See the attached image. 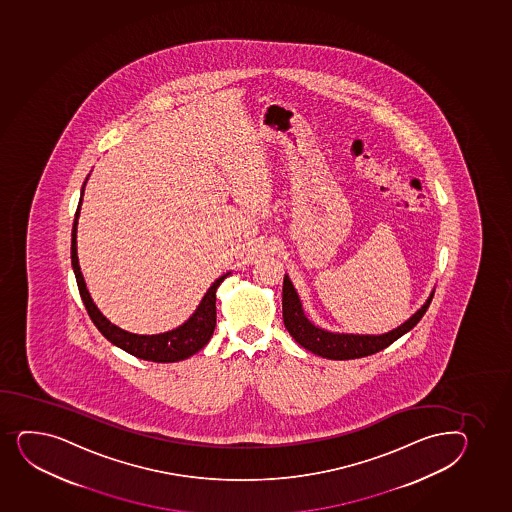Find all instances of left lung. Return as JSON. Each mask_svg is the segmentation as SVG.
Instances as JSON below:
<instances>
[{
    "instance_id": "left-lung-1",
    "label": "left lung",
    "mask_w": 512,
    "mask_h": 512,
    "mask_svg": "<svg viewBox=\"0 0 512 512\" xmlns=\"http://www.w3.org/2000/svg\"><path fill=\"white\" fill-rule=\"evenodd\" d=\"M435 291H431L426 303L394 330L382 333V335H358V333H338V331L325 330L321 326L314 325L313 321L304 314L301 297L297 294L296 287L292 284L289 275H284L282 286V318L286 330L292 338L306 348L309 352L319 357L330 360H352V358L369 357L372 353L380 352L389 347L391 343L406 335L418 325L428 311L431 299Z\"/></svg>"
}]
</instances>
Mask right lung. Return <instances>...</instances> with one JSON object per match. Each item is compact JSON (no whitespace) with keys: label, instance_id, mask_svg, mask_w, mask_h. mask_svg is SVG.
<instances>
[{"label":"right lung","instance_id":"obj_1","mask_svg":"<svg viewBox=\"0 0 512 512\" xmlns=\"http://www.w3.org/2000/svg\"><path fill=\"white\" fill-rule=\"evenodd\" d=\"M88 177H86V181L81 187V199L77 204L74 225H72L71 262L74 275H76L79 294H81V299H83L84 306H86L89 318L96 325V328L101 331V335L105 336L106 340L111 341L113 345L125 350L133 357L157 363L181 362V360L193 357L194 353H198L201 348L206 347L209 338L213 336L216 326V289L220 287L221 282L225 281L231 272L221 275L209 286L196 311L189 316L187 321H184L181 326H177L174 330L165 331V333H159V335H137V333L121 330L120 326L113 325L110 319L106 318L105 314L101 313L98 306L94 304L93 297L89 294L86 282H84L83 272L79 267V259H77V220H79V213H81L84 187H86Z\"/></svg>","mask_w":512,"mask_h":512}]
</instances>
